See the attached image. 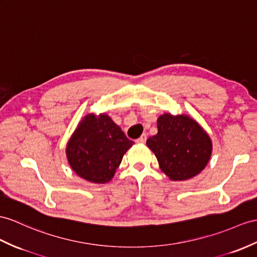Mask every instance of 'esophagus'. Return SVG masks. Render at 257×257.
Instances as JSON below:
<instances>
[{
    "label": "esophagus",
    "instance_id": "esophagus-1",
    "mask_svg": "<svg viewBox=\"0 0 257 257\" xmlns=\"http://www.w3.org/2000/svg\"><path fill=\"white\" fill-rule=\"evenodd\" d=\"M146 140H147V136H146V134H143L140 139H137L136 140V143H139V144H144L146 142Z\"/></svg>",
    "mask_w": 257,
    "mask_h": 257
}]
</instances>
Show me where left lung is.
Listing matches in <instances>:
<instances>
[{
    "mask_svg": "<svg viewBox=\"0 0 257 257\" xmlns=\"http://www.w3.org/2000/svg\"><path fill=\"white\" fill-rule=\"evenodd\" d=\"M158 133L146 144L159 167L172 181L197 176L208 164L212 152L210 137L195 120L185 114L165 113L157 120Z\"/></svg>",
    "mask_w": 257,
    "mask_h": 257,
    "instance_id": "1",
    "label": "left lung"
}]
</instances>
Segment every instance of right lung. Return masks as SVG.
<instances>
[{"mask_svg":"<svg viewBox=\"0 0 257 257\" xmlns=\"http://www.w3.org/2000/svg\"><path fill=\"white\" fill-rule=\"evenodd\" d=\"M133 144L109 115L91 113L79 122L71 136L66 157L80 178L92 183H107Z\"/></svg>","mask_w":257,"mask_h":257,"instance_id":"right-lung-1","label":"right lung"}]
</instances>
